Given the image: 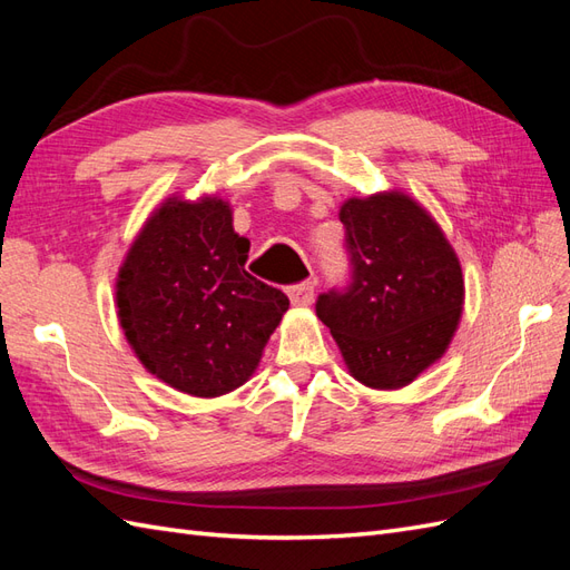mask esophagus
<instances>
[{
    "instance_id": "34e87169",
    "label": "esophagus",
    "mask_w": 570,
    "mask_h": 570,
    "mask_svg": "<svg viewBox=\"0 0 570 570\" xmlns=\"http://www.w3.org/2000/svg\"><path fill=\"white\" fill-rule=\"evenodd\" d=\"M287 295H289L292 306H308L314 302V283L306 281L299 285H292V287H287Z\"/></svg>"
}]
</instances>
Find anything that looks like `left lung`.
Listing matches in <instances>:
<instances>
[{"mask_svg":"<svg viewBox=\"0 0 570 570\" xmlns=\"http://www.w3.org/2000/svg\"><path fill=\"white\" fill-rule=\"evenodd\" d=\"M340 220L352 256L347 292L316 302L350 375L400 390L450 350L463 312V273L440 223L402 189L350 197Z\"/></svg>","mask_w":570,"mask_h":570,"instance_id":"8db88e82","label":"left lung"}]
</instances>
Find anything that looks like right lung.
Segmentation results:
<instances>
[{"mask_svg":"<svg viewBox=\"0 0 570 570\" xmlns=\"http://www.w3.org/2000/svg\"><path fill=\"white\" fill-rule=\"evenodd\" d=\"M249 239L216 195L166 197L118 268V323L140 364L183 394L245 385L289 299L245 271Z\"/></svg>","mask_w":570,"mask_h":570,"instance_id":"add662e5","label":"right lung"}]
</instances>
